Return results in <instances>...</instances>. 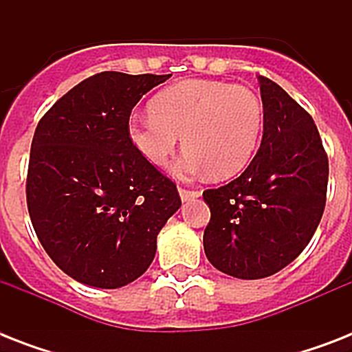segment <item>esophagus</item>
<instances>
[{
    "mask_svg": "<svg viewBox=\"0 0 352 352\" xmlns=\"http://www.w3.org/2000/svg\"><path fill=\"white\" fill-rule=\"evenodd\" d=\"M179 195H181V199L184 201V203H188V201H192V199H197L201 193L195 192V190H186V188H179Z\"/></svg>",
    "mask_w": 352,
    "mask_h": 352,
    "instance_id": "1",
    "label": "esophagus"
}]
</instances>
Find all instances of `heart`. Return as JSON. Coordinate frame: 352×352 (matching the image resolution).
I'll use <instances>...</instances> for the list:
<instances>
[{
    "mask_svg": "<svg viewBox=\"0 0 352 352\" xmlns=\"http://www.w3.org/2000/svg\"><path fill=\"white\" fill-rule=\"evenodd\" d=\"M263 106L250 89L215 80H184L151 100V111L127 118V137L149 164L162 166L184 140L173 164L179 177L239 173L256 153Z\"/></svg>",
    "mask_w": 352,
    "mask_h": 352,
    "instance_id": "1",
    "label": "heart"
}]
</instances>
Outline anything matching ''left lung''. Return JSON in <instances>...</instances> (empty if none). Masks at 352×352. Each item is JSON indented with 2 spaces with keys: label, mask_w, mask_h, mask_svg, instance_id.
<instances>
[{
  "label": "left lung",
  "mask_w": 352,
  "mask_h": 352,
  "mask_svg": "<svg viewBox=\"0 0 352 352\" xmlns=\"http://www.w3.org/2000/svg\"><path fill=\"white\" fill-rule=\"evenodd\" d=\"M263 138L256 157L226 186L206 190L204 254L239 279L279 272L300 256L325 208L329 160L314 120L276 82L257 76Z\"/></svg>",
  "instance_id": "1"
}]
</instances>
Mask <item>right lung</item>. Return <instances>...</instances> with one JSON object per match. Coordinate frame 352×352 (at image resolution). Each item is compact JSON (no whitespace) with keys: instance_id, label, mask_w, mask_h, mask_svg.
<instances>
[{"instance_id":"add662e5","label":"right lung","mask_w":352,"mask_h":352,"mask_svg":"<svg viewBox=\"0 0 352 352\" xmlns=\"http://www.w3.org/2000/svg\"><path fill=\"white\" fill-rule=\"evenodd\" d=\"M170 74L106 71L80 82L32 138L27 206L52 261L80 283L118 289L140 278L157 235L181 208L175 184L133 148L127 118Z\"/></svg>"}]
</instances>
